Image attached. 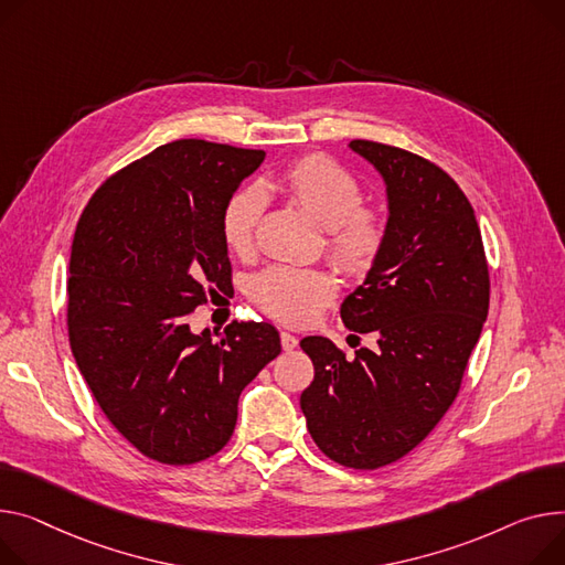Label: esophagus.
<instances>
[{"instance_id":"1","label":"esophagus","mask_w":565,"mask_h":565,"mask_svg":"<svg viewBox=\"0 0 565 565\" xmlns=\"http://www.w3.org/2000/svg\"><path fill=\"white\" fill-rule=\"evenodd\" d=\"M281 348H284L286 352L295 350V348H297V335H292V333H288V331H281Z\"/></svg>"}]
</instances>
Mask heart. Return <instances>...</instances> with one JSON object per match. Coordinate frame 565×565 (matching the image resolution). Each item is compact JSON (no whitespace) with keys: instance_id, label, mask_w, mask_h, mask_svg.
<instances>
[{"instance_id":"1","label":"heart","mask_w":565,"mask_h":565,"mask_svg":"<svg viewBox=\"0 0 565 565\" xmlns=\"http://www.w3.org/2000/svg\"><path fill=\"white\" fill-rule=\"evenodd\" d=\"M275 185L327 232V252L338 268L354 277L370 273L386 243V222L380 213L359 209L361 188L350 172L322 154H309L288 166ZM263 211L266 195L258 185L234 193L220 217L224 245L249 254ZM252 295L268 316L305 324L329 305L333 281L318 268L275 266L252 281Z\"/></svg>"}]
</instances>
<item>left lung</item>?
<instances>
[{"instance_id":"left-lung-1","label":"left lung","mask_w":565,"mask_h":565,"mask_svg":"<svg viewBox=\"0 0 565 565\" xmlns=\"http://www.w3.org/2000/svg\"><path fill=\"white\" fill-rule=\"evenodd\" d=\"M386 185V243L345 297L348 329L377 348L345 359L329 338L302 348L316 377L299 397L322 452L341 466H388L445 416L488 316V266L475 211L457 181L406 149L352 140Z\"/></svg>"}]
</instances>
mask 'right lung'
<instances>
[{
	"mask_svg": "<svg viewBox=\"0 0 565 565\" xmlns=\"http://www.w3.org/2000/svg\"><path fill=\"white\" fill-rule=\"evenodd\" d=\"M260 149L174 140L113 174L84 209L67 281L70 348L104 416L145 457L198 463L227 445L243 388L279 352L268 322L193 333L232 288L220 217ZM217 334V339L212 335Z\"/></svg>",
	"mask_w": 565,
	"mask_h": 565,
	"instance_id": "obj_1",
	"label": "right lung"
}]
</instances>
